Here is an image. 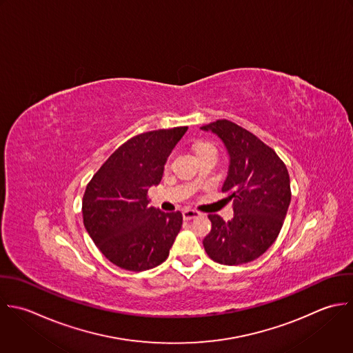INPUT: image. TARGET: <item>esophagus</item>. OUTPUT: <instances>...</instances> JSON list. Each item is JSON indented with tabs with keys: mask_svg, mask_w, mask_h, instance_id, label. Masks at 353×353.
Instances as JSON below:
<instances>
[{
	"mask_svg": "<svg viewBox=\"0 0 353 353\" xmlns=\"http://www.w3.org/2000/svg\"><path fill=\"white\" fill-rule=\"evenodd\" d=\"M199 216H201V213L196 212V210H184V212H183V219H184L185 221L194 220V219H196V217H199Z\"/></svg>",
	"mask_w": 353,
	"mask_h": 353,
	"instance_id": "1",
	"label": "esophagus"
}]
</instances>
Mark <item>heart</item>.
Listing matches in <instances>:
<instances>
[{
	"mask_svg": "<svg viewBox=\"0 0 353 353\" xmlns=\"http://www.w3.org/2000/svg\"><path fill=\"white\" fill-rule=\"evenodd\" d=\"M194 151H195L196 157H199L202 154H206V152H216L214 147L209 143H196L195 147H194Z\"/></svg>",
	"mask_w": 353,
	"mask_h": 353,
	"instance_id": "heart-1",
	"label": "heart"
}]
</instances>
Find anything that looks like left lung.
I'll return each mask as SVG.
<instances>
[{"label": "left lung", "instance_id": "left-lung-1", "mask_svg": "<svg viewBox=\"0 0 353 353\" xmlns=\"http://www.w3.org/2000/svg\"><path fill=\"white\" fill-rule=\"evenodd\" d=\"M227 148L230 166L223 192L232 199L234 219L210 214L212 231L203 239L208 256L224 265L250 263L278 238L290 199V177L276 152L249 130L220 119L201 128Z\"/></svg>", "mask_w": 353, "mask_h": 353}]
</instances>
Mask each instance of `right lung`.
Returning a JSON list of instances; mask_svg holds the SVG:
<instances>
[{"mask_svg": "<svg viewBox=\"0 0 353 353\" xmlns=\"http://www.w3.org/2000/svg\"><path fill=\"white\" fill-rule=\"evenodd\" d=\"M187 129L132 137L110 155L85 190L83 225L105 259L119 268L147 271L169 256L183 214L150 206L147 192L161 183L165 163Z\"/></svg>", "mask_w": 353, "mask_h": 353, "instance_id": "1", "label": "right lung"}]
</instances>
